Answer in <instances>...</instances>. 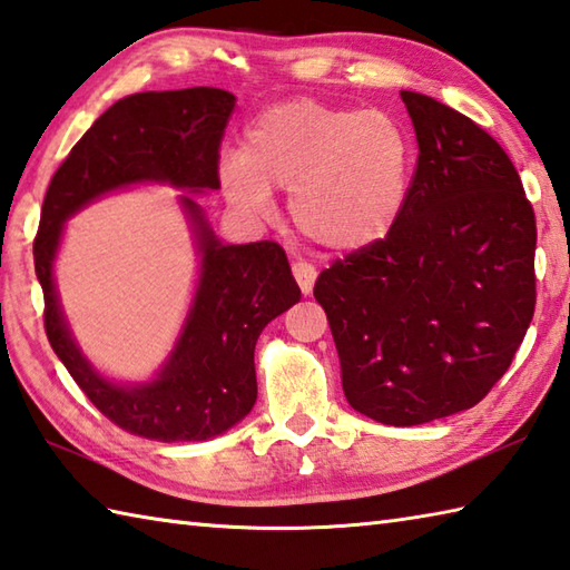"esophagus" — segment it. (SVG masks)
Here are the masks:
<instances>
[{
  "label": "esophagus",
  "mask_w": 570,
  "mask_h": 570,
  "mask_svg": "<svg viewBox=\"0 0 570 570\" xmlns=\"http://www.w3.org/2000/svg\"><path fill=\"white\" fill-rule=\"evenodd\" d=\"M293 275H295L299 289H303V295L313 293V285H315V277H317L315 265H309L305 261H297V263H293Z\"/></svg>",
  "instance_id": "obj_1"
}]
</instances>
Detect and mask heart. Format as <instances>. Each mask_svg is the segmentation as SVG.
Wrapping results in <instances>:
<instances>
[{
    "instance_id": "heart-1",
    "label": "heart",
    "mask_w": 570,
    "mask_h": 570,
    "mask_svg": "<svg viewBox=\"0 0 570 570\" xmlns=\"http://www.w3.org/2000/svg\"><path fill=\"white\" fill-rule=\"evenodd\" d=\"M412 166V141L396 118L289 99L253 118L240 156H225L218 178L225 198L255 216L271 210V190H289V220L307 243L357 253L402 220Z\"/></svg>"
}]
</instances>
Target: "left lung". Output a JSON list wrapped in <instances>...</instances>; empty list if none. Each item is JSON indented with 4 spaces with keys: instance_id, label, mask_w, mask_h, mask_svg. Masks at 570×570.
Returning a JSON list of instances; mask_svg holds the SVG:
<instances>
[{
    "instance_id": "left-lung-1",
    "label": "left lung",
    "mask_w": 570,
    "mask_h": 570,
    "mask_svg": "<svg viewBox=\"0 0 570 570\" xmlns=\"http://www.w3.org/2000/svg\"><path fill=\"white\" fill-rule=\"evenodd\" d=\"M419 156L396 228L322 271L315 299L352 410L392 426L464 412L491 392L535 307V216L493 138L402 91Z\"/></svg>"
}]
</instances>
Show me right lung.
I'll return each instance as SVG.
<instances>
[{"label":"right lung","mask_w":570,"mask_h":570,"mask_svg":"<svg viewBox=\"0 0 570 570\" xmlns=\"http://www.w3.org/2000/svg\"><path fill=\"white\" fill-rule=\"evenodd\" d=\"M233 109L235 96L210 86L126 96L63 158L41 206L35 267L49 345L96 410L128 434L156 442H203L253 410L255 342L267 322L299 303L285 250L273 240L223 245L198 203L180 198L198 233L200 283L166 370L144 386L106 382L81 357L59 309L51 263L61 223L101 193L138 180L220 188V141Z\"/></svg>","instance_id":"right-lung-1"}]
</instances>
